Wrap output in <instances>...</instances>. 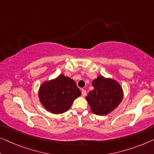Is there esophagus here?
Instances as JSON below:
<instances>
[{"instance_id": "obj_1", "label": "esophagus", "mask_w": 154, "mask_h": 154, "mask_svg": "<svg viewBox=\"0 0 154 154\" xmlns=\"http://www.w3.org/2000/svg\"><path fill=\"white\" fill-rule=\"evenodd\" d=\"M86 94H87L86 91L85 90V89H82V96H83V97H85V96L86 95Z\"/></svg>"}]
</instances>
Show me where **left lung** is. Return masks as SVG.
<instances>
[{
	"label": "left lung",
	"instance_id": "obj_1",
	"mask_svg": "<svg viewBox=\"0 0 154 154\" xmlns=\"http://www.w3.org/2000/svg\"><path fill=\"white\" fill-rule=\"evenodd\" d=\"M94 89L86 97L91 111L96 115H106L116 109L123 97L120 85L111 79L102 76L93 80Z\"/></svg>",
	"mask_w": 154,
	"mask_h": 154
}]
</instances>
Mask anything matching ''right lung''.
Here are the masks:
<instances>
[{
  "instance_id": "1",
  "label": "right lung",
  "mask_w": 154,
  "mask_h": 154,
  "mask_svg": "<svg viewBox=\"0 0 154 154\" xmlns=\"http://www.w3.org/2000/svg\"><path fill=\"white\" fill-rule=\"evenodd\" d=\"M81 94L74 80L61 75L41 85L38 95L40 102L48 111L60 114L67 111L73 101Z\"/></svg>"
}]
</instances>
